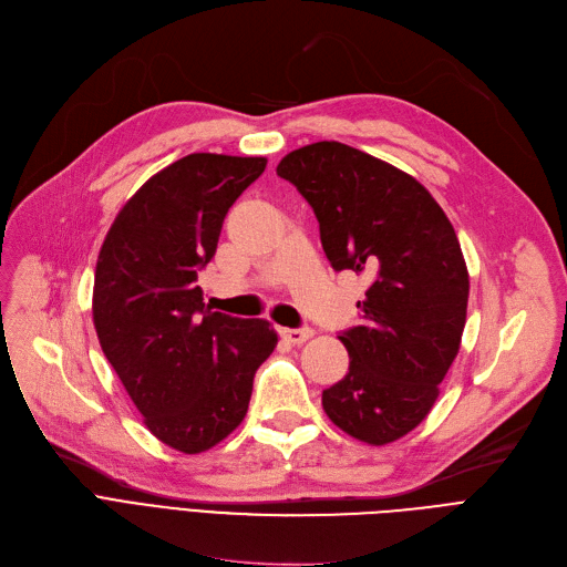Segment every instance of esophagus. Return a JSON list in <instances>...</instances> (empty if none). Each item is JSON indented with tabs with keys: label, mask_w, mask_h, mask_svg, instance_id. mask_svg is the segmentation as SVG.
<instances>
[{
	"label": "esophagus",
	"mask_w": 567,
	"mask_h": 567,
	"mask_svg": "<svg viewBox=\"0 0 567 567\" xmlns=\"http://www.w3.org/2000/svg\"><path fill=\"white\" fill-rule=\"evenodd\" d=\"M281 337L292 343V346H300L305 341H309L313 337V330L311 328H300V330H281Z\"/></svg>",
	"instance_id": "esophagus-1"
}]
</instances>
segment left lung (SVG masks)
Masks as SVG:
<instances>
[{"label":"left lung","mask_w":567,"mask_h":567,"mask_svg":"<svg viewBox=\"0 0 567 567\" xmlns=\"http://www.w3.org/2000/svg\"><path fill=\"white\" fill-rule=\"evenodd\" d=\"M277 175L313 207L337 272L369 284L339 339L348 373L322 390L328 417L367 445L406 436L434 409L460 353L468 269L443 207L409 173L337 141L286 154Z\"/></svg>","instance_id":"1"}]
</instances>
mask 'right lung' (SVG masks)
Segmentation results:
<instances>
[{"instance_id": "right-lung-1", "label": "right lung", "mask_w": 567, "mask_h": 567, "mask_svg": "<svg viewBox=\"0 0 567 567\" xmlns=\"http://www.w3.org/2000/svg\"><path fill=\"white\" fill-rule=\"evenodd\" d=\"M265 156L196 152L152 175L107 230L94 272L92 316L107 362L145 426L198 454L245 420L256 369L277 332L262 318L209 311L196 286L230 205Z\"/></svg>"}]
</instances>
